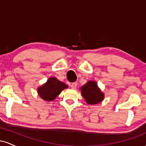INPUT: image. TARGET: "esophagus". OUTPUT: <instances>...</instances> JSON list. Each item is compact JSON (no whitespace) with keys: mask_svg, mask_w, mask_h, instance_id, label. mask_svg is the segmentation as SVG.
Returning a JSON list of instances; mask_svg holds the SVG:
<instances>
[{"mask_svg":"<svg viewBox=\"0 0 146 146\" xmlns=\"http://www.w3.org/2000/svg\"><path fill=\"white\" fill-rule=\"evenodd\" d=\"M77 85H78L77 82H73L71 84V87L72 88H73V89H75L77 88Z\"/></svg>","mask_w":146,"mask_h":146,"instance_id":"34e87169","label":"esophagus"}]
</instances>
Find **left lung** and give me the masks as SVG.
Returning a JSON list of instances; mask_svg holds the SVG:
<instances>
[{
	"label": "left lung",
	"mask_w": 146,
	"mask_h": 146,
	"mask_svg": "<svg viewBox=\"0 0 146 146\" xmlns=\"http://www.w3.org/2000/svg\"><path fill=\"white\" fill-rule=\"evenodd\" d=\"M81 93L88 104H97L104 100V95L93 81L88 82L81 88Z\"/></svg>",
	"instance_id": "1"
}]
</instances>
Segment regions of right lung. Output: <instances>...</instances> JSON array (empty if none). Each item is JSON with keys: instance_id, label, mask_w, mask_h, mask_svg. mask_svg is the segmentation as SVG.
I'll return each mask as SVG.
<instances>
[{"instance_id": "add662e5", "label": "right lung", "mask_w": 146, "mask_h": 146, "mask_svg": "<svg viewBox=\"0 0 146 146\" xmlns=\"http://www.w3.org/2000/svg\"><path fill=\"white\" fill-rule=\"evenodd\" d=\"M68 86L64 83L58 80L56 78H51L48 80L46 84L39 87L38 93L42 99L46 101H52Z\"/></svg>"}]
</instances>
